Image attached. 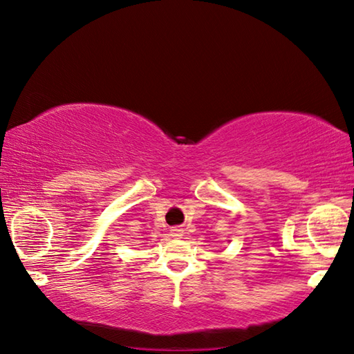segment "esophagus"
<instances>
[{
	"mask_svg": "<svg viewBox=\"0 0 354 354\" xmlns=\"http://www.w3.org/2000/svg\"><path fill=\"white\" fill-rule=\"evenodd\" d=\"M171 236L173 237H181L183 236V230L181 227H178V226H175V227H171Z\"/></svg>",
	"mask_w": 354,
	"mask_h": 354,
	"instance_id": "obj_1",
	"label": "esophagus"
}]
</instances>
